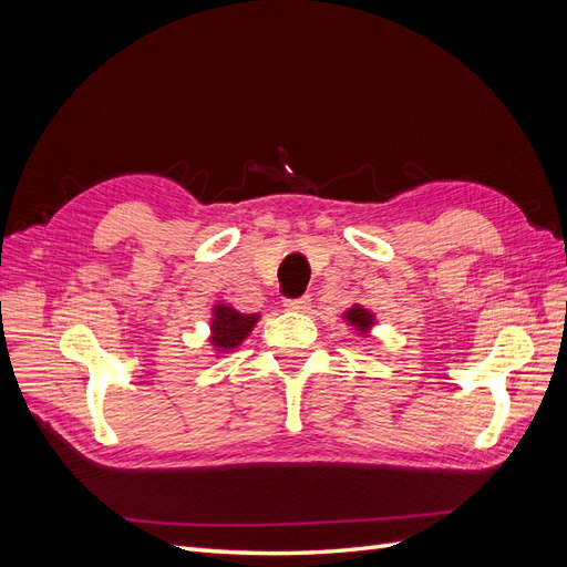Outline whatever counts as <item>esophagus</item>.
<instances>
[{
    "instance_id": "1",
    "label": "esophagus",
    "mask_w": 567,
    "mask_h": 567,
    "mask_svg": "<svg viewBox=\"0 0 567 567\" xmlns=\"http://www.w3.org/2000/svg\"><path fill=\"white\" fill-rule=\"evenodd\" d=\"M310 305H312V298H310V296L286 298V300H284V307H286V310H290V312H307V310H310Z\"/></svg>"
}]
</instances>
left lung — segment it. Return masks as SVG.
Returning <instances> with one entry per match:
<instances>
[{
	"label": "left lung",
	"mask_w": 567,
	"mask_h": 567,
	"mask_svg": "<svg viewBox=\"0 0 567 567\" xmlns=\"http://www.w3.org/2000/svg\"><path fill=\"white\" fill-rule=\"evenodd\" d=\"M348 319L352 321V323H357L359 329H369V323H371V317H369V312H364L362 307H352V310L348 312Z\"/></svg>",
	"instance_id": "1"
}]
</instances>
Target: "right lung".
Wrapping results in <instances>:
<instances>
[{
    "instance_id": "1",
    "label": "right lung",
    "mask_w": 567,
    "mask_h": 567,
    "mask_svg": "<svg viewBox=\"0 0 567 567\" xmlns=\"http://www.w3.org/2000/svg\"><path fill=\"white\" fill-rule=\"evenodd\" d=\"M255 321V315H241L231 310V307L217 305L213 319V342L221 350H231L252 331Z\"/></svg>"
}]
</instances>
